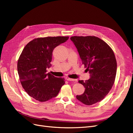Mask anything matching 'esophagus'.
<instances>
[{"instance_id": "obj_1", "label": "esophagus", "mask_w": 133, "mask_h": 133, "mask_svg": "<svg viewBox=\"0 0 133 133\" xmlns=\"http://www.w3.org/2000/svg\"><path fill=\"white\" fill-rule=\"evenodd\" d=\"M66 80H68V81H73V82L76 81V79H71V78H66Z\"/></svg>"}]
</instances>
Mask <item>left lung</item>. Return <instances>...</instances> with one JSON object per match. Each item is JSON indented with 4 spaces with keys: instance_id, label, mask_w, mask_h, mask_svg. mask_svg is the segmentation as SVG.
Masks as SVG:
<instances>
[{
    "instance_id": "8db88e82",
    "label": "left lung",
    "mask_w": 133,
    "mask_h": 133,
    "mask_svg": "<svg viewBox=\"0 0 133 133\" xmlns=\"http://www.w3.org/2000/svg\"><path fill=\"white\" fill-rule=\"evenodd\" d=\"M70 39L90 76L89 80L78 81L85 89L76 99L91 105L102 100L113 85L117 69L115 54L107 43L95 36H74Z\"/></svg>"
}]
</instances>
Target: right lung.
I'll return each mask as SVG.
<instances>
[{
	"label": "right lung",
	"instance_id": "1",
	"mask_svg": "<svg viewBox=\"0 0 133 133\" xmlns=\"http://www.w3.org/2000/svg\"><path fill=\"white\" fill-rule=\"evenodd\" d=\"M68 39L60 36L35 38L23 49L18 61V73L24 89L35 100L44 102L55 97L65 84L64 78L46 73V68L51 66L54 48Z\"/></svg>",
	"mask_w": 133,
	"mask_h": 133
}]
</instances>
